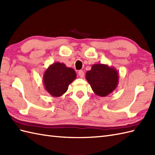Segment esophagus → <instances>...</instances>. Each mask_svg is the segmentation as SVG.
Returning a JSON list of instances; mask_svg holds the SVG:
<instances>
[{
    "instance_id": "1",
    "label": "esophagus",
    "mask_w": 155,
    "mask_h": 155,
    "mask_svg": "<svg viewBox=\"0 0 155 155\" xmlns=\"http://www.w3.org/2000/svg\"><path fill=\"white\" fill-rule=\"evenodd\" d=\"M78 75H79V77H80L81 78H83V77H84V72L83 71H78Z\"/></svg>"
}]
</instances>
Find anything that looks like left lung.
Wrapping results in <instances>:
<instances>
[{
	"label": "left lung",
	"mask_w": 155,
	"mask_h": 155,
	"mask_svg": "<svg viewBox=\"0 0 155 155\" xmlns=\"http://www.w3.org/2000/svg\"><path fill=\"white\" fill-rule=\"evenodd\" d=\"M86 79L92 90L99 97H106L116 89L118 72L114 67L105 64H94L86 72Z\"/></svg>",
	"instance_id": "8db88e82"
}]
</instances>
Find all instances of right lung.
<instances>
[{
  "instance_id": "add662e5",
  "label": "right lung",
  "mask_w": 155,
  "mask_h": 155,
  "mask_svg": "<svg viewBox=\"0 0 155 155\" xmlns=\"http://www.w3.org/2000/svg\"><path fill=\"white\" fill-rule=\"evenodd\" d=\"M76 77L77 74L73 68L57 62L47 68L42 81L46 91L52 97H59L67 91L69 84Z\"/></svg>"
}]
</instances>
